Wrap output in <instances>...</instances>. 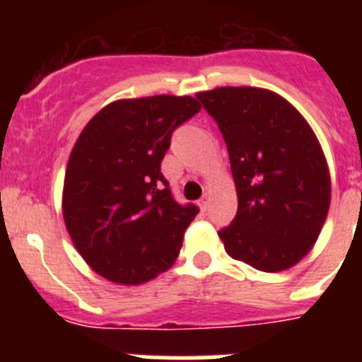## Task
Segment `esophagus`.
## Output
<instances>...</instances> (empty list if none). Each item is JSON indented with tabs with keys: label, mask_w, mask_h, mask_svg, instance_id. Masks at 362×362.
Returning <instances> with one entry per match:
<instances>
[{
	"label": "esophagus",
	"mask_w": 362,
	"mask_h": 362,
	"mask_svg": "<svg viewBox=\"0 0 362 362\" xmlns=\"http://www.w3.org/2000/svg\"><path fill=\"white\" fill-rule=\"evenodd\" d=\"M209 204H210V196H209V194H204V196L199 199L201 210H206V209H209Z\"/></svg>",
	"instance_id": "34e87169"
}]
</instances>
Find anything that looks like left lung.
<instances>
[{
	"instance_id": "left-lung-1",
	"label": "left lung",
	"mask_w": 362,
	"mask_h": 362,
	"mask_svg": "<svg viewBox=\"0 0 362 362\" xmlns=\"http://www.w3.org/2000/svg\"><path fill=\"white\" fill-rule=\"evenodd\" d=\"M196 98L230 156L238 214L219 230L230 257L281 272L305 257L330 209V172L306 119L276 92L221 86Z\"/></svg>"
}]
</instances>
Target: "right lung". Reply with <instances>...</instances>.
Returning <instances> with one entry per match:
<instances>
[{
  "instance_id": "obj_1",
  "label": "right lung",
  "mask_w": 362,
  "mask_h": 362,
  "mask_svg": "<svg viewBox=\"0 0 362 362\" xmlns=\"http://www.w3.org/2000/svg\"><path fill=\"white\" fill-rule=\"evenodd\" d=\"M199 110L190 95L119 99L79 134L63 217L76 250L105 279L141 284L174 264L199 209L174 199L161 161L174 130Z\"/></svg>"
}]
</instances>
